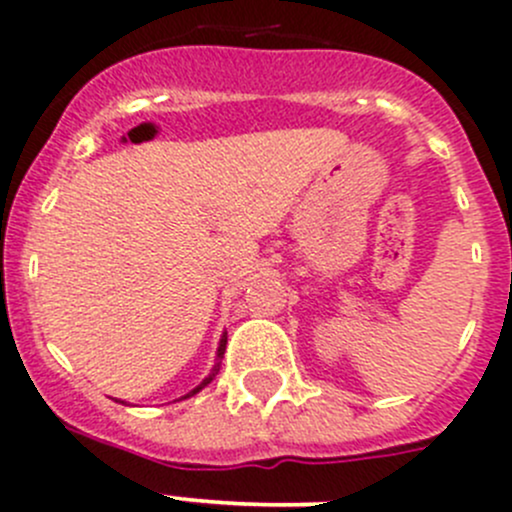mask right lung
<instances>
[{"instance_id":"right-lung-1","label":"right lung","mask_w":512,"mask_h":512,"mask_svg":"<svg viewBox=\"0 0 512 512\" xmlns=\"http://www.w3.org/2000/svg\"><path fill=\"white\" fill-rule=\"evenodd\" d=\"M225 345H227V332H222V337H220V345H217V362H215V367H212V370H210V375H207L205 380H202L200 385H197L195 390H190V393H187L185 398H192V395H197V393H200L202 388H207V385H210V382L215 380V375H217V372H220V362H222V355H225Z\"/></svg>"}]
</instances>
